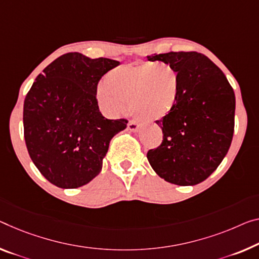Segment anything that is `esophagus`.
<instances>
[{
  "label": "esophagus",
  "instance_id": "1",
  "mask_svg": "<svg viewBox=\"0 0 259 259\" xmlns=\"http://www.w3.org/2000/svg\"><path fill=\"white\" fill-rule=\"evenodd\" d=\"M127 128H128L131 132H138V130H139V124L137 121H134V120H131L128 124H127Z\"/></svg>",
  "mask_w": 259,
  "mask_h": 259
}]
</instances>
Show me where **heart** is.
Masks as SVG:
<instances>
[{"label":"heart","mask_w":259,"mask_h":259,"mask_svg":"<svg viewBox=\"0 0 259 259\" xmlns=\"http://www.w3.org/2000/svg\"><path fill=\"white\" fill-rule=\"evenodd\" d=\"M182 94L180 71L168 63L141 62L109 71L97 88V101L111 117L131 111L142 121L165 118L176 109Z\"/></svg>","instance_id":"heart-1"}]
</instances>
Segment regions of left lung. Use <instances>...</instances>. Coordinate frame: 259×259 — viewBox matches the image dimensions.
<instances>
[{"label":"left lung","instance_id":"left-lung-1","mask_svg":"<svg viewBox=\"0 0 259 259\" xmlns=\"http://www.w3.org/2000/svg\"><path fill=\"white\" fill-rule=\"evenodd\" d=\"M180 71L182 94L172 112L156 124L163 141L147 153L163 180L188 186L204 182L228 153L234 134L235 94L222 70L197 52L147 57Z\"/></svg>","mask_w":259,"mask_h":259}]
</instances>
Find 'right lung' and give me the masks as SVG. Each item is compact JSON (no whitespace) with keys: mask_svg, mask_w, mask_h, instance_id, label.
Instances as JSON below:
<instances>
[{"mask_svg":"<svg viewBox=\"0 0 259 259\" xmlns=\"http://www.w3.org/2000/svg\"><path fill=\"white\" fill-rule=\"evenodd\" d=\"M120 62L67 53L39 74L24 101V139L31 160L52 184L76 189L101 172L111 139L126 119H106L96 98L99 79Z\"/></svg>","mask_w":259,"mask_h":259,"instance_id":"1","label":"right lung"}]
</instances>
